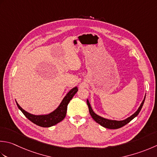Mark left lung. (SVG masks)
<instances>
[{"instance_id":"left-lung-1","label":"left lung","mask_w":157,"mask_h":157,"mask_svg":"<svg viewBox=\"0 0 157 157\" xmlns=\"http://www.w3.org/2000/svg\"><path fill=\"white\" fill-rule=\"evenodd\" d=\"M145 99H146V95H145V97H144V99L142 101V103H141L140 106L139 107V108H138L137 111L135 112L133 115H131L130 117H128L125 120H123V121H113V120H109V119L104 118L103 117H101V116H98L97 114H96V113L94 112L88 99H87V105L88 106L90 114L92 116V118L94 119V121L95 122H97L98 124H99L100 125H101L102 127H105V128H110V129H116V128H121L122 127H123V126L128 124V122H131L132 120H133L134 118H136V116L139 114L140 112L141 111V109H142V106L144 105Z\"/></svg>"}]
</instances>
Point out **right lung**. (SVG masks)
Masks as SVG:
<instances>
[{"label":"right lung","instance_id":"add662e5","mask_svg":"<svg viewBox=\"0 0 157 157\" xmlns=\"http://www.w3.org/2000/svg\"><path fill=\"white\" fill-rule=\"evenodd\" d=\"M78 87H75L72 88L68 93L66 94V96L64 97L63 101H61L60 104L57 108L52 112L50 113L49 114L45 115H33L29 112H26L19 105L17 102V105L21 112L24 113V115L29 120V121L33 122L40 127H50L52 126L58 124V122L62 121L65 118L67 105L69 103V101L71 100L73 97L74 96L75 93L78 92Z\"/></svg>","mask_w":157,"mask_h":157}]
</instances>
